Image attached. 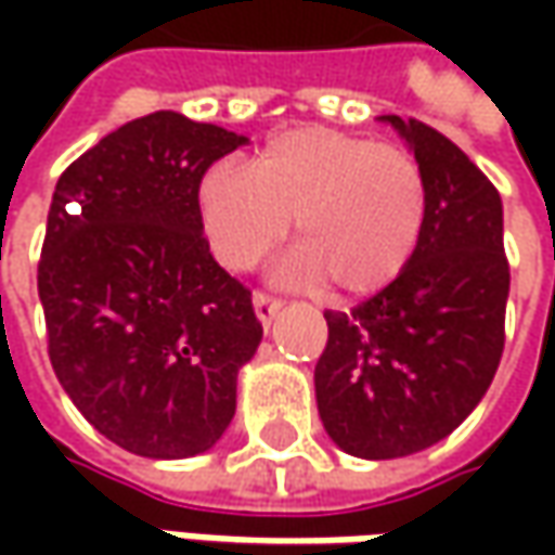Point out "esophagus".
Instances as JSON below:
<instances>
[{
  "label": "esophagus",
  "instance_id": "esophagus-1",
  "mask_svg": "<svg viewBox=\"0 0 555 555\" xmlns=\"http://www.w3.org/2000/svg\"><path fill=\"white\" fill-rule=\"evenodd\" d=\"M253 309H256V318L268 327V324L278 318V311L284 309V299L271 296L268 289H256V293H253Z\"/></svg>",
  "mask_w": 555,
  "mask_h": 555
}]
</instances>
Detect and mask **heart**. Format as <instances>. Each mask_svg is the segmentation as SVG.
<instances>
[{
  "label": "heart",
  "mask_w": 555,
  "mask_h": 555,
  "mask_svg": "<svg viewBox=\"0 0 555 555\" xmlns=\"http://www.w3.org/2000/svg\"><path fill=\"white\" fill-rule=\"evenodd\" d=\"M206 241L224 268H253L284 241L289 271L343 296H371L408 268L426 219V184L398 144L327 126L274 135L249 169L212 163L197 184Z\"/></svg>",
  "instance_id": "obj_1"
}]
</instances>
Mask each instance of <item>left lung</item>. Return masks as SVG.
<instances>
[{
    "label": "left lung",
    "mask_w": 555,
    "mask_h": 555,
    "mask_svg": "<svg viewBox=\"0 0 555 555\" xmlns=\"http://www.w3.org/2000/svg\"><path fill=\"white\" fill-rule=\"evenodd\" d=\"M414 147L426 219L408 268L349 311H324L318 414L354 457L392 460L451 436L503 354L509 262L498 188L420 119L386 117Z\"/></svg>",
    "instance_id": "1"
}]
</instances>
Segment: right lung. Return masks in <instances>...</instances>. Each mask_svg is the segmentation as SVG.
Returning <instances> with one entry per match:
<instances>
[{
  "instance_id": "1",
  "label": "right lung",
  "mask_w": 555,
  "mask_h": 555,
  "mask_svg": "<svg viewBox=\"0 0 555 555\" xmlns=\"http://www.w3.org/2000/svg\"><path fill=\"white\" fill-rule=\"evenodd\" d=\"M241 144L157 111L104 135L54 184L36 271L54 376L101 436L139 457L209 451L262 339L197 206L203 172Z\"/></svg>"
}]
</instances>
